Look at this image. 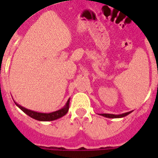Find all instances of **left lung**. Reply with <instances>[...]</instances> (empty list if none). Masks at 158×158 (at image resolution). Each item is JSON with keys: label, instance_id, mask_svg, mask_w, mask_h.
Returning <instances> with one entry per match:
<instances>
[{"label": "left lung", "instance_id": "obj_1", "mask_svg": "<svg viewBox=\"0 0 158 158\" xmlns=\"http://www.w3.org/2000/svg\"><path fill=\"white\" fill-rule=\"evenodd\" d=\"M130 112H131V111L124 113V114H121V115H113V114H101V115L105 116V117H108V118H120V117H124V116H125V115H129Z\"/></svg>", "mask_w": 158, "mask_h": 158}]
</instances>
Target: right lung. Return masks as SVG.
<instances>
[{"mask_svg":"<svg viewBox=\"0 0 158 158\" xmlns=\"http://www.w3.org/2000/svg\"><path fill=\"white\" fill-rule=\"evenodd\" d=\"M15 104L18 106L20 108L21 110H23V112L26 113L28 116L33 118L37 120H40V121H51V120H56L58 118L62 117L63 115H64L68 112L69 110V100L67 101L66 105L64 106V108H62L60 110H58L56 111H54V112L52 113H39V112H36V111H33V110H28L26 108L21 106L18 105V104Z\"/></svg>","mask_w":158,"mask_h":158,"instance_id":"obj_1","label":"right lung"}]
</instances>
